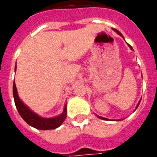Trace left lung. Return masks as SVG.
<instances>
[{"label": "left lung", "mask_w": 157, "mask_h": 157, "mask_svg": "<svg viewBox=\"0 0 157 157\" xmlns=\"http://www.w3.org/2000/svg\"><path fill=\"white\" fill-rule=\"evenodd\" d=\"M113 30H114V31H115V32L117 33H118V34H119V35H120V36H122L121 33H120L118 32V30H117V29H113ZM122 37H123V36H122ZM128 46H129V48H131V49H133V48H132V47H131V46H130V45H128ZM138 105H139V104H138ZM98 118H101V119H105V120H108V118H102V117H99V116H98Z\"/></svg>", "instance_id": "1"}]
</instances>
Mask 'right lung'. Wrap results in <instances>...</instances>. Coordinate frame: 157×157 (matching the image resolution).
Returning a JSON list of instances; mask_svg holds the SVG:
<instances>
[{"mask_svg":"<svg viewBox=\"0 0 157 157\" xmlns=\"http://www.w3.org/2000/svg\"><path fill=\"white\" fill-rule=\"evenodd\" d=\"M17 67L15 68V71ZM13 97L15 101L16 107L18 111L19 114L21 115L24 121H26L29 125H31L34 128L41 130H47V129H55L58 128L63 122L65 121L67 111H66V106L64 109V111L60 115L57 116L55 118H44L37 115L36 113L32 112L23 102L20 100L17 95V90L16 87L15 82H13Z\"/></svg>","mask_w":157,"mask_h":157,"instance_id":"obj_1","label":"right lung"}]
</instances>
